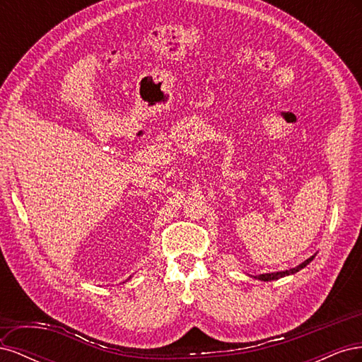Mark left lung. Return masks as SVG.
Segmentation results:
<instances>
[{
	"label": "left lung",
	"instance_id": "1",
	"mask_svg": "<svg viewBox=\"0 0 362 362\" xmlns=\"http://www.w3.org/2000/svg\"><path fill=\"white\" fill-rule=\"evenodd\" d=\"M314 257H315V254L313 255V257H310L308 259H305L303 262H300L299 266H296V267H293V269H288V270H282V272H272V273H262V275H257V276H254L255 279H259V281H264V282H267V281H276V279H279V278H284V276H288V275H294L296 272H299V270H302L303 267H306L310 264V262L314 259Z\"/></svg>",
	"mask_w": 362,
	"mask_h": 362
}]
</instances>
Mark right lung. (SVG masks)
Wrapping results in <instances>:
<instances>
[{
  "label": "right lung",
  "instance_id": "right-lung-1",
  "mask_svg": "<svg viewBox=\"0 0 362 362\" xmlns=\"http://www.w3.org/2000/svg\"><path fill=\"white\" fill-rule=\"evenodd\" d=\"M129 278H131V276H129Z\"/></svg>",
  "mask_w": 362,
  "mask_h": 362
}]
</instances>
